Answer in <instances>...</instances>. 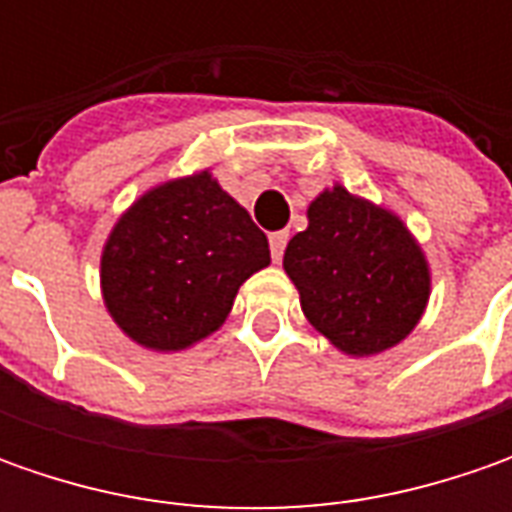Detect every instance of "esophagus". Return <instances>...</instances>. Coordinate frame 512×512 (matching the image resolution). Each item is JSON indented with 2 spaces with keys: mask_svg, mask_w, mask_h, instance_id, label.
Instances as JSON below:
<instances>
[{
  "mask_svg": "<svg viewBox=\"0 0 512 512\" xmlns=\"http://www.w3.org/2000/svg\"><path fill=\"white\" fill-rule=\"evenodd\" d=\"M287 239H290V236H287L285 230H276V233H270V256H273V262H282Z\"/></svg>",
  "mask_w": 512,
  "mask_h": 512,
  "instance_id": "1",
  "label": "esophagus"
}]
</instances>
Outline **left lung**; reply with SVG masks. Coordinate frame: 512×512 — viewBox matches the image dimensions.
I'll list each match as a JSON object with an SVG mask.
<instances>
[{"instance_id": "left-lung-1", "label": "left lung", "mask_w": 512, "mask_h": 512, "mask_svg": "<svg viewBox=\"0 0 512 512\" xmlns=\"http://www.w3.org/2000/svg\"><path fill=\"white\" fill-rule=\"evenodd\" d=\"M282 265L307 322L347 356L402 342L430 299V267L402 219L342 185L310 202Z\"/></svg>"}]
</instances>
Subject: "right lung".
Here are the masks:
<instances>
[{"label":"right lung","mask_w":512,"mask_h":512,"mask_svg":"<svg viewBox=\"0 0 512 512\" xmlns=\"http://www.w3.org/2000/svg\"><path fill=\"white\" fill-rule=\"evenodd\" d=\"M267 265L265 233L202 170L122 213L102 250V296L125 336L170 353L219 330L239 287Z\"/></svg>","instance_id":"right-lung-1"}]
</instances>
